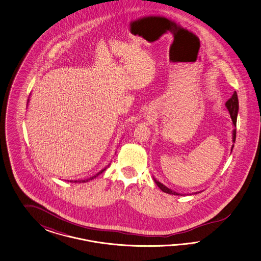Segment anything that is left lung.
<instances>
[{"mask_svg":"<svg viewBox=\"0 0 261 261\" xmlns=\"http://www.w3.org/2000/svg\"><path fill=\"white\" fill-rule=\"evenodd\" d=\"M238 105H239V104H238V97H237V92H234V93H233V95H231V97H230L229 99H228V101L226 102V107H227V109L229 110L230 118H231V120H232V123H233V125L236 127H237V113H238V107H239ZM232 135H233V136H232L233 142H236V138H237V129H234V130H233ZM232 148H233V145H232V147H231V150H232ZM155 182L157 184V186H158L159 188H160L161 190H163L164 192L168 193V194L180 195V194H178L177 192H175V191H172V190L167 189L166 186H164L163 184H161V182H158V181H156V180H155Z\"/></svg>","mask_w":261,"mask_h":261,"instance_id":"obj_1","label":"left lung"}]
</instances>
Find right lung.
<instances>
[{
    "mask_svg": "<svg viewBox=\"0 0 261 261\" xmlns=\"http://www.w3.org/2000/svg\"><path fill=\"white\" fill-rule=\"evenodd\" d=\"M105 169H106V168H104V169H102V170H101V171H99V172H98V173L96 174V175H95V176H93V177H90V178H89V179H86V180H81V181H74V182H88V181H90V180H93V179H95V177H96V176H98V175H99V174H101L102 173L103 171H104V170H105ZM71 182H72V181H71Z\"/></svg>",
    "mask_w": 261,
    "mask_h": 261,
    "instance_id": "add662e5",
    "label": "right lung"
}]
</instances>
